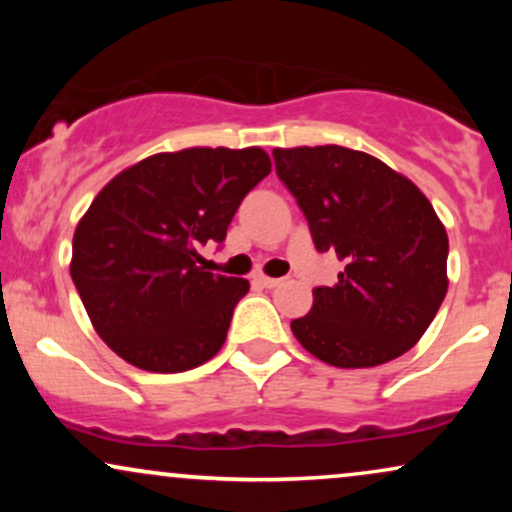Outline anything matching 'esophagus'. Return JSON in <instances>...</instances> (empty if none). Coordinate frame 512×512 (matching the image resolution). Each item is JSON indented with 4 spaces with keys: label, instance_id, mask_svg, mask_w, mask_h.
Instances as JSON below:
<instances>
[{
    "label": "esophagus",
    "instance_id": "1",
    "mask_svg": "<svg viewBox=\"0 0 512 512\" xmlns=\"http://www.w3.org/2000/svg\"><path fill=\"white\" fill-rule=\"evenodd\" d=\"M255 281H257V284H262L264 289H274V286H279L281 281H284V279H274V276H264V274H257V276H255Z\"/></svg>",
    "mask_w": 512,
    "mask_h": 512
}]
</instances>
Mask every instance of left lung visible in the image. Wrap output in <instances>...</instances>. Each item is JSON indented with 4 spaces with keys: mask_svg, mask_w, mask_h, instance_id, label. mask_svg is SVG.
I'll use <instances>...</instances> for the list:
<instances>
[{
    "mask_svg": "<svg viewBox=\"0 0 512 512\" xmlns=\"http://www.w3.org/2000/svg\"><path fill=\"white\" fill-rule=\"evenodd\" d=\"M315 248L337 252L334 286L291 322L305 351L337 368H370L424 337L448 293V233L424 192L375 156L346 146L274 149Z\"/></svg>",
    "mask_w": 512,
    "mask_h": 512,
    "instance_id": "left-lung-1",
    "label": "left lung"
}]
</instances>
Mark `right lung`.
<instances>
[{
  "instance_id": "right-lung-1",
  "label": "right lung",
  "mask_w": 512,
  "mask_h": 512,
  "mask_svg": "<svg viewBox=\"0 0 512 512\" xmlns=\"http://www.w3.org/2000/svg\"><path fill=\"white\" fill-rule=\"evenodd\" d=\"M272 170L260 146H195L134 163L98 192L72 243L74 286L117 356L151 373L207 363L226 342L248 279L199 267Z\"/></svg>"
}]
</instances>
